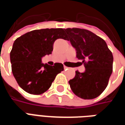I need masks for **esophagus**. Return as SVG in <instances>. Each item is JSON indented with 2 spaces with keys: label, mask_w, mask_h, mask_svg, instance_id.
Wrapping results in <instances>:
<instances>
[{
  "label": "esophagus",
  "mask_w": 125,
  "mask_h": 125,
  "mask_svg": "<svg viewBox=\"0 0 125 125\" xmlns=\"http://www.w3.org/2000/svg\"><path fill=\"white\" fill-rule=\"evenodd\" d=\"M63 68H64V70H68V67H67V66H65V65H64V66H63Z\"/></svg>",
  "instance_id": "esophagus-1"
}]
</instances>
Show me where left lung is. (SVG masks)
Listing matches in <instances>:
<instances>
[{
  "mask_svg": "<svg viewBox=\"0 0 125 125\" xmlns=\"http://www.w3.org/2000/svg\"><path fill=\"white\" fill-rule=\"evenodd\" d=\"M67 40L76 50V57L82 60L86 70L69 81L72 92L86 100L102 94L113 72V56L104 39L91 31L80 28L64 29Z\"/></svg>",
  "mask_w": 125,
  "mask_h": 125,
  "instance_id": "1",
  "label": "left lung"
}]
</instances>
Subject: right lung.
Wrapping results in <instances>:
<instances>
[{
  "mask_svg": "<svg viewBox=\"0 0 125 125\" xmlns=\"http://www.w3.org/2000/svg\"><path fill=\"white\" fill-rule=\"evenodd\" d=\"M63 29L33 30L17 38L10 53L13 76L19 86L31 94L46 92L63 65L53 66L41 63V57L52 54L53 43L57 39H66Z\"/></svg>",
  "mask_w": 125,
  "mask_h": 125,
  "instance_id": "obj_1",
  "label": "right lung"
}]
</instances>
